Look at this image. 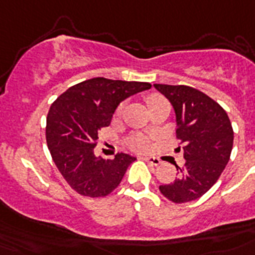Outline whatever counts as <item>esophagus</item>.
<instances>
[{
    "mask_svg": "<svg viewBox=\"0 0 255 255\" xmlns=\"http://www.w3.org/2000/svg\"><path fill=\"white\" fill-rule=\"evenodd\" d=\"M140 159L144 160V161H147V163L152 164V165H155V167H157L161 161H160V159H157V157H153V156H140Z\"/></svg>",
    "mask_w": 255,
    "mask_h": 255,
    "instance_id": "obj_1",
    "label": "esophagus"
}]
</instances>
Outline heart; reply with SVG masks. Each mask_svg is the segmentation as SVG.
Returning a JSON list of instances; mask_svg holds the SVG:
<instances>
[{
	"label": "heart",
	"mask_w": 255,
	"mask_h": 255,
	"mask_svg": "<svg viewBox=\"0 0 255 255\" xmlns=\"http://www.w3.org/2000/svg\"><path fill=\"white\" fill-rule=\"evenodd\" d=\"M147 103L149 107H153L156 104L159 103H163V102H167L165 98L159 94H151V95L147 96ZM124 106L123 104H120L118 110H116V114L120 115L122 111H123ZM128 147L133 149V151H139V152H145V151H149L152 147V139L151 137H148L145 135H133L131 139L128 140Z\"/></svg>",
	"instance_id": "heart-1"
}]
</instances>
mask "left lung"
<instances>
[{
    "instance_id": "8db88e82",
    "label": "left lung",
    "mask_w": 255,
    "mask_h": 255,
    "mask_svg": "<svg viewBox=\"0 0 255 255\" xmlns=\"http://www.w3.org/2000/svg\"><path fill=\"white\" fill-rule=\"evenodd\" d=\"M173 106L176 136L184 143V167L177 178L160 185V192L174 204L193 201L216 184L233 148V128L224 108L189 86L153 85ZM177 151H180L178 147Z\"/></svg>"
}]
</instances>
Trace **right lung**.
I'll return each mask as SVG.
<instances>
[{"label": "right lung", "instance_id": "1", "mask_svg": "<svg viewBox=\"0 0 255 255\" xmlns=\"http://www.w3.org/2000/svg\"><path fill=\"white\" fill-rule=\"evenodd\" d=\"M149 88L147 82L92 78L70 87L51 104L46 141L58 170L75 192L104 197L118 188L136 157L127 153H118L112 160L96 157L98 133L111 124L120 102Z\"/></svg>", "mask_w": 255, "mask_h": 255}]
</instances>
